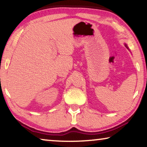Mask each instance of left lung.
<instances>
[{
	"label": "left lung",
	"mask_w": 147,
	"mask_h": 147,
	"mask_svg": "<svg viewBox=\"0 0 147 147\" xmlns=\"http://www.w3.org/2000/svg\"><path fill=\"white\" fill-rule=\"evenodd\" d=\"M125 47H126V48H127L128 49V50H129V48H128V47H127V46L126 45V44H125Z\"/></svg>",
	"instance_id": "1"
}]
</instances>
